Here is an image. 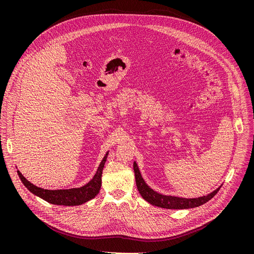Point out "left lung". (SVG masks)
<instances>
[{"mask_svg": "<svg viewBox=\"0 0 254 254\" xmlns=\"http://www.w3.org/2000/svg\"><path fill=\"white\" fill-rule=\"evenodd\" d=\"M133 169L135 173V181L136 186L139 190V193L151 205H156L163 208H169V209H184V208H192L199 205H204L206 202H208L211 198L214 197V195L217 193L219 190L222 186H220L215 190H213L211 193L207 194L202 197L198 198H182L177 196H171V195H164V194L158 193L154 191L152 189H150L145 180L143 179L139 168L136 164V162L133 163Z\"/></svg>", "mask_w": 254, "mask_h": 254, "instance_id": "obj_1", "label": "left lung"}]
</instances>
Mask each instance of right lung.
Returning <instances> with one entry per match:
<instances>
[{"label": "right lung", "mask_w": 254, "mask_h": 254, "mask_svg": "<svg viewBox=\"0 0 254 254\" xmlns=\"http://www.w3.org/2000/svg\"><path fill=\"white\" fill-rule=\"evenodd\" d=\"M108 155H109V152H107L105 157L103 158L94 177L85 186L77 189L55 190H44L42 188H38L30 182L27 181L19 170H17V172L21 181L23 182L24 187L30 192H32L34 195L42 198L43 200L49 202L50 204L60 205H82L85 202L93 199L97 194L99 193L101 185H102L103 169L107 161Z\"/></svg>", "instance_id": "right-lung-1"}]
</instances>
